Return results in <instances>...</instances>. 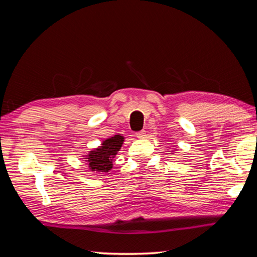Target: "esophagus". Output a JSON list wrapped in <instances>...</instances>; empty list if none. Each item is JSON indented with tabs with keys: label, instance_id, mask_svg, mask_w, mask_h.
Here are the masks:
<instances>
[{
	"label": "esophagus",
	"instance_id": "esophagus-1",
	"mask_svg": "<svg viewBox=\"0 0 257 257\" xmlns=\"http://www.w3.org/2000/svg\"><path fill=\"white\" fill-rule=\"evenodd\" d=\"M145 136H146V132H145V130H141V132L136 133V137L137 138H144Z\"/></svg>",
	"mask_w": 257,
	"mask_h": 257
}]
</instances>
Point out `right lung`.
Wrapping results in <instances>:
<instances>
[{
    "instance_id": "right-lung-1",
    "label": "right lung",
    "mask_w": 257,
    "mask_h": 257,
    "mask_svg": "<svg viewBox=\"0 0 257 257\" xmlns=\"http://www.w3.org/2000/svg\"><path fill=\"white\" fill-rule=\"evenodd\" d=\"M123 139L124 138L120 135H115L113 137L105 139L100 147L88 153L86 156L87 158H84V160H86L90 170L92 172H102V173L104 172L106 173L112 169V161L122 146Z\"/></svg>"
}]
</instances>
